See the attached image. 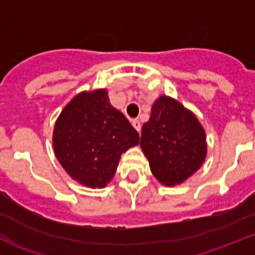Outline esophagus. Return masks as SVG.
Here are the masks:
<instances>
[{
  "instance_id": "1",
  "label": "esophagus",
  "mask_w": 255,
  "mask_h": 255,
  "mask_svg": "<svg viewBox=\"0 0 255 255\" xmlns=\"http://www.w3.org/2000/svg\"><path fill=\"white\" fill-rule=\"evenodd\" d=\"M132 125H133V127L136 128L137 132H141V122H139L138 119H133Z\"/></svg>"
}]
</instances>
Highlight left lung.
Instances as JSON below:
<instances>
[{
	"label": "left lung",
	"instance_id": "1",
	"mask_svg": "<svg viewBox=\"0 0 255 255\" xmlns=\"http://www.w3.org/2000/svg\"><path fill=\"white\" fill-rule=\"evenodd\" d=\"M153 176L174 187L202 166L207 155L206 133L197 117L178 100L161 95L142 126L141 142Z\"/></svg>",
	"mask_w": 255,
	"mask_h": 255
}]
</instances>
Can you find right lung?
<instances>
[{
	"mask_svg": "<svg viewBox=\"0 0 255 255\" xmlns=\"http://www.w3.org/2000/svg\"><path fill=\"white\" fill-rule=\"evenodd\" d=\"M138 141V132L112 107L105 89L77 94L63 108L53 130L59 164L71 178L90 188L111 182L121 155Z\"/></svg>",
	"mask_w": 255,
	"mask_h": 255,
	"instance_id": "1",
	"label": "right lung"
}]
</instances>
